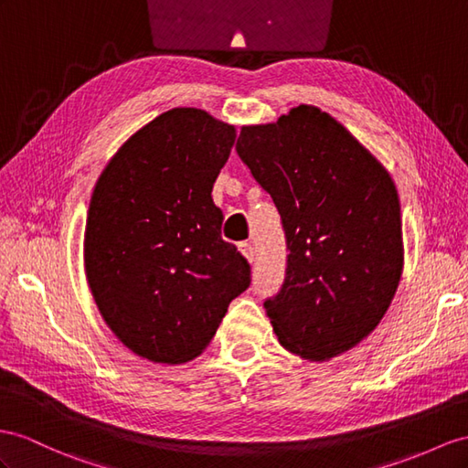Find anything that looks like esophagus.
I'll return each mask as SVG.
<instances>
[{
	"label": "esophagus",
	"mask_w": 468,
	"mask_h": 468,
	"mask_svg": "<svg viewBox=\"0 0 468 468\" xmlns=\"http://www.w3.org/2000/svg\"><path fill=\"white\" fill-rule=\"evenodd\" d=\"M239 250H241V255L249 261V262H253L255 261V249H253V245H250V243H241V245H239Z\"/></svg>",
	"instance_id": "esophagus-1"
}]
</instances>
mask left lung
I'll return each instance as SVG.
<instances>
[{
    "label": "left lung",
    "instance_id": "1",
    "mask_svg": "<svg viewBox=\"0 0 468 468\" xmlns=\"http://www.w3.org/2000/svg\"><path fill=\"white\" fill-rule=\"evenodd\" d=\"M237 154L271 194L291 250L282 289L265 303L281 346L308 362L352 350L388 313L403 271L389 172L310 104L243 126Z\"/></svg>",
    "mask_w": 468,
    "mask_h": 468
}]
</instances>
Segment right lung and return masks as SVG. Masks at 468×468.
I'll use <instances>...</instances> for the list:
<instances>
[{
	"label": "right lung",
	"mask_w": 468,
	"mask_h": 468,
	"mask_svg": "<svg viewBox=\"0 0 468 468\" xmlns=\"http://www.w3.org/2000/svg\"><path fill=\"white\" fill-rule=\"evenodd\" d=\"M235 126L179 106L134 132L94 186L85 272L114 336L154 364H186L207 348L250 269L221 239L211 189Z\"/></svg>",
	"instance_id": "right-lung-1"
}]
</instances>
